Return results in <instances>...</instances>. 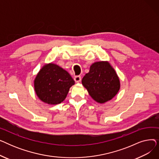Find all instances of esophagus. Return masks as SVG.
Segmentation results:
<instances>
[{
  "mask_svg": "<svg viewBox=\"0 0 159 159\" xmlns=\"http://www.w3.org/2000/svg\"><path fill=\"white\" fill-rule=\"evenodd\" d=\"M74 80H75V82H77V83L80 82L81 80V77L80 76H76L74 78Z\"/></svg>",
  "mask_w": 159,
  "mask_h": 159,
  "instance_id": "34e87169",
  "label": "esophagus"
}]
</instances>
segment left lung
<instances>
[{
    "label": "left lung",
    "mask_w": 159,
    "mask_h": 159,
    "mask_svg": "<svg viewBox=\"0 0 159 159\" xmlns=\"http://www.w3.org/2000/svg\"><path fill=\"white\" fill-rule=\"evenodd\" d=\"M82 84L95 101L104 104L118 93L120 82L118 75L108 61L93 63L82 80Z\"/></svg>",
    "instance_id": "obj_1"
}]
</instances>
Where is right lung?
<instances>
[{
  "instance_id": "obj_1",
  "label": "right lung",
  "mask_w": 159,
  "mask_h": 159,
  "mask_svg": "<svg viewBox=\"0 0 159 159\" xmlns=\"http://www.w3.org/2000/svg\"><path fill=\"white\" fill-rule=\"evenodd\" d=\"M75 81L69 73L56 64H44L34 79V89L44 103L56 105L63 102Z\"/></svg>"
}]
</instances>
